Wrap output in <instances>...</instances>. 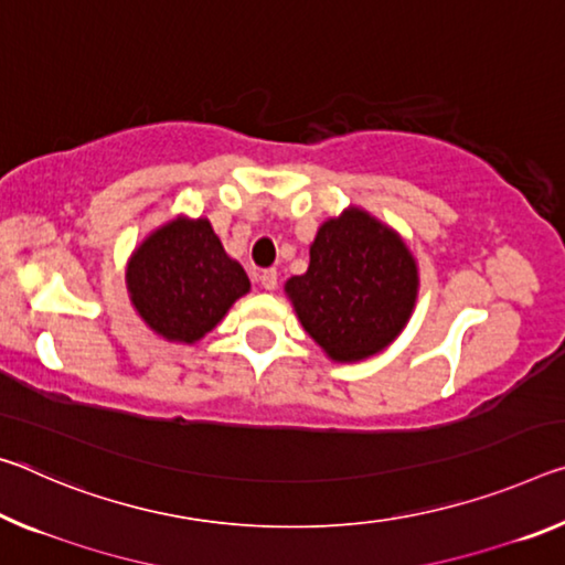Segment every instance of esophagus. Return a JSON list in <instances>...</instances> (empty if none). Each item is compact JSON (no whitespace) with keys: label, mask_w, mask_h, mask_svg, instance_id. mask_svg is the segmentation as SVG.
I'll return each instance as SVG.
<instances>
[{"label":"esophagus","mask_w":565,"mask_h":565,"mask_svg":"<svg viewBox=\"0 0 565 565\" xmlns=\"http://www.w3.org/2000/svg\"><path fill=\"white\" fill-rule=\"evenodd\" d=\"M258 281H262L266 291H274L276 284H279V274H276V268H264V271L258 274Z\"/></svg>","instance_id":"1"}]
</instances>
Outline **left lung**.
<instances>
[{"instance_id":"8db88e82","label":"left lung","mask_w":565,"mask_h":565,"mask_svg":"<svg viewBox=\"0 0 565 565\" xmlns=\"http://www.w3.org/2000/svg\"><path fill=\"white\" fill-rule=\"evenodd\" d=\"M309 256L307 274L286 281L303 329L337 362L377 354L415 307L417 266L407 246L364 211L349 209L319 228Z\"/></svg>"}]
</instances>
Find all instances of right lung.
Returning a JSON list of instances; mask_svg holds the SVG:
<instances>
[{"label":"right lung","instance_id":"obj_1","mask_svg":"<svg viewBox=\"0 0 565 565\" xmlns=\"http://www.w3.org/2000/svg\"><path fill=\"white\" fill-rule=\"evenodd\" d=\"M248 286L244 268L226 256L203 218L158 228L128 266L138 315L170 342L191 344L209 334Z\"/></svg>","mask_w":565,"mask_h":565}]
</instances>
